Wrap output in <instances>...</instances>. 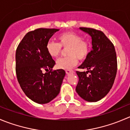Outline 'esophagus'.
Listing matches in <instances>:
<instances>
[{
    "instance_id": "obj_1",
    "label": "esophagus",
    "mask_w": 130,
    "mask_h": 130,
    "mask_svg": "<svg viewBox=\"0 0 130 130\" xmlns=\"http://www.w3.org/2000/svg\"><path fill=\"white\" fill-rule=\"evenodd\" d=\"M65 72H66V74H67V75H70V74H72L73 72H74L71 70H65Z\"/></svg>"
}]
</instances>
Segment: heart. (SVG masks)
I'll return each instance as SVG.
<instances>
[{"instance_id": "b5f03b06", "label": "heart", "mask_w": 130, "mask_h": 130, "mask_svg": "<svg viewBox=\"0 0 130 130\" xmlns=\"http://www.w3.org/2000/svg\"><path fill=\"white\" fill-rule=\"evenodd\" d=\"M58 43L50 41L46 44V50L51 57L57 58L60 55L61 47L67 49V57L60 59L58 61L57 67L64 70H70L78 63V59L84 60L90 52L91 46L89 41L83 40L80 35L73 32L67 31L59 35Z\"/></svg>"}]
</instances>
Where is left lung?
I'll list each match as a JSON object with an SVG mask.
<instances>
[{"mask_svg":"<svg viewBox=\"0 0 130 130\" xmlns=\"http://www.w3.org/2000/svg\"><path fill=\"white\" fill-rule=\"evenodd\" d=\"M91 37L92 50L76 71L79 82L75 90L84 100L94 102L103 99L112 87L117 73V57L111 41L100 30L80 27ZM90 73V75L87 74Z\"/></svg>","mask_w":130,"mask_h":130,"instance_id":"obj_1","label":"left lung"}]
</instances>
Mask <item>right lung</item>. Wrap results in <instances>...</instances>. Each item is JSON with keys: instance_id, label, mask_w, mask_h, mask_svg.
Returning <instances> with one entry per match:
<instances>
[{"instance_id": "add662e5", "label": "right lung", "mask_w": 130, "mask_h": 130, "mask_svg": "<svg viewBox=\"0 0 130 130\" xmlns=\"http://www.w3.org/2000/svg\"><path fill=\"white\" fill-rule=\"evenodd\" d=\"M59 29L38 28L29 31L16 52L18 81L28 98L40 104L49 103L59 94L65 70H52L55 61L49 55L46 44ZM50 70L45 74L42 70Z\"/></svg>"}]
</instances>
